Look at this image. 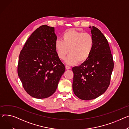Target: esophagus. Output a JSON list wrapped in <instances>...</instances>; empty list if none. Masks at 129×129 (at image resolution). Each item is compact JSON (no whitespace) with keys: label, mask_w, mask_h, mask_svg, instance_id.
Masks as SVG:
<instances>
[{"label":"esophagus","mask_w":129,"mask_h":129,"mask_svg":"<svg viewBox=\"0 0 129 129\" xmlns=\"http://www.w3.org/2000/svg\"><path fill=\"white\" fill-rule=\"evenodd\" d=\"M65 68H66V70H70L71 68V67L68 66H65Z\"/></svg>","instance_id":"obj_1"}]
</instances>
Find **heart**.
Returning a JSON list of instances; mask_svg holds the SVG:
<instances>
[{
	"label": "heart",
	"mask_w": 129,
	"mask_h": 129,
	"mask_svg": "<svg viewBox=\"0 0 129 129\" xmlns=\"http://www.w3.org/2000/svg\"><path fill=\"white\" fill-rule=\"evenodd\" d=\"M94 45L93 38L90 34L70 29L63 34L62 40H56L54 46L59 59H64L69 52L65 62L73 65L77 62L82 63L86 61L91 55Z\"/></svg>",
	"instance_id": "b5f03b06"
}]
</instances>
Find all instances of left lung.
<instances>
[{
  "mask_svg": "<svg viewBox=\"0 0 129 129\" xmlns=\"http://www.w3.org/2000/svg\"><path fill=\"white\" fill-rule=\"evenodd\" d=\"M94 45L89 58L72 68L73 89L82 100L100 96L107 89L114 68V61L107 40L96 27L90 26Z\"/></svg>",
  "mask_w": 129,
  "mask_h": 129,
  "instance_id": "left-lung-1",
  "label": "left lung"
}]
</instances>
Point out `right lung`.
Masks as SVG:
<instances>
[{
    "instance_id": "obj_1",
    "label": "right lung",
    "mask_w": 129,
    "mask_h": 129,
    "mask_svg": "<svg viewBox=\"0 0 129 129\" xmlns=\"http://www.w3.org/2000/svg\"><path fill=\"white\" fill-rule=\"evenodd\" d=\"M56 39L53 27L42 25L32 33L20 52L18 76L26 92L34 98L52 95L65 71L55 52Z\"/></svg>"
}]
</instances>
